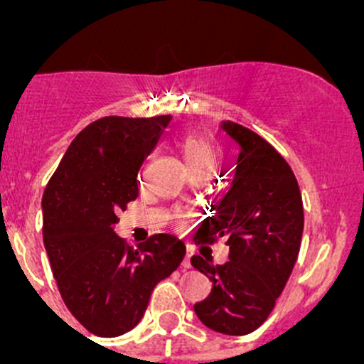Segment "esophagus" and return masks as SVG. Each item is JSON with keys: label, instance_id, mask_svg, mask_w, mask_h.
Returning a JSON list of instances; mask_svg holds the SVG:
<instances>
[{"label": "esophagus", "instance_id": "34e87169", "mask_svg": "<svg viewBox=\"0 0 364 364\" xmlns=\"http://www.w3.org/2000/svg\"><path fill=\"white\" fill-rule=\"evenodd\" d=\"M190 259H192V253L186 252L185 259H183V262H181V266L185 267V269H190V267H192V262H190Z\"/></svg>", "mask_w": 364, "mask_h": 364}]
</instances>
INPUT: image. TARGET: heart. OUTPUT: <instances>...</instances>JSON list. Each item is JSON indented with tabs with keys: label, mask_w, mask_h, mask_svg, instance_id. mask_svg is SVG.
Listing matches in <instances>:
<instances>
[{
	"label": "heart",
	"mask_w": 364,
	"mask_h": 364,
	"mask_svg": "<svg viewBox=\"0 0 364 364\" xmlns=\"http://www.w3.org/2000/svg\"><path fill=\"white\" fill-rule=\"evenodd\" d=\"M178 146L190 174L204 172V174L211 176L218 167L220 156H222L220 148L203 135H185Z\"/></svg>",
	"instance_id": "b5f03b06"
}]
</instances>
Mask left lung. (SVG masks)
I'll return each mask as SVG.
<instances>
[{"instance_id":"obj_1","label":"left lung","mask_w":364,"mask_h":364,"mask_svg":"<svg viewBox=\"0 0 364 364\" xmlns=\"http://www.w3.org/2000/svg\"><path fill=\"white\" fill-rule=\"evenodd\" d=\"M220 128L240 148L236 171L193 241L225 237L229 260L190 259L211 282L209 296L193 310L205 328L241 336L269 317L291 277L303 236V200L294 172L269 142L232 121Z\"/></svg>"}]
</instances>
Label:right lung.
Masks as SVG:
<instances>
[{"label":"right lung","mask_w":364,"mask_h":364,"mask_svg":"<svg viewBox=\"0 0 364 364\" xmlns=\"http://www.w3.org/2000/svg\"><path fill=\"white\" fill-rule=\"evenodd\" d=\"M171 116H107L68 146L42 197L43 245L73 317L97 336L141 322L160 280L178 269L185 243L155 234L137 248L116 232L117 211L137 199V174Z\"/></svg>","instance_id":"1"}]
</instances>
